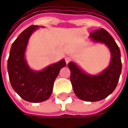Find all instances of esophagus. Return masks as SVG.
I'll return each instance as SVG.
<instances>
[{"label":"esophagus","instance_id":"obj_1","mask_svg":"<svg viewBox=\"0 0 128 128\" xmlns=\"http://www.w3.org/2000/svg\"><path fill=\"white\" fill-rule=\"evenodd\" d=\"M70 60H71V59H70V57H66V58H65V61H66V64H68L69 62H70Z\"/></svg>","mask_w":128,"mask_h":128}]
</instances>
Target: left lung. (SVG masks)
<instances>
[{"mask_svg":"<svg viewBox=\"0 0 128 128\" xmlns=\"http://www.w3.org/2000/svg\"><path fill=\"white\" fill-rule=\"evenodd\" d=\"M90 39L94 43L104 44L109 48L111 60L108 66L97 75L84 72L73 62L68 66L70 70V82L75 94L85 102H98L112 92L118 84L122 69L121 52L112 36L104 29L90 34Z\"/></svg>","mask_w":128,"mask_h":128,"instance_id":"left-lung-1","label":"left lung"}]
</instances>
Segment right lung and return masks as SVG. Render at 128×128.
<instances>
[{
	"mask_svg": "<svg viewBox=\"0 0 128 128\" xmlns=\"http://www.w3.org/2000/svg\"><path fill=\"white\" fill-rule=\"evenodd\" d=\"M39 26L32 25L22 32L12 45L7 62L10 83L17 94L26 102H44L52 93L54 82L60 70L66 66L64 59L42 70H34L25 58L30 37Z\"/></svg>",
	"mask_w": 128,
	"mask_h": 128,
	"instance_id": "obj_1",
	"label": "right lung"
}]
</instances>
